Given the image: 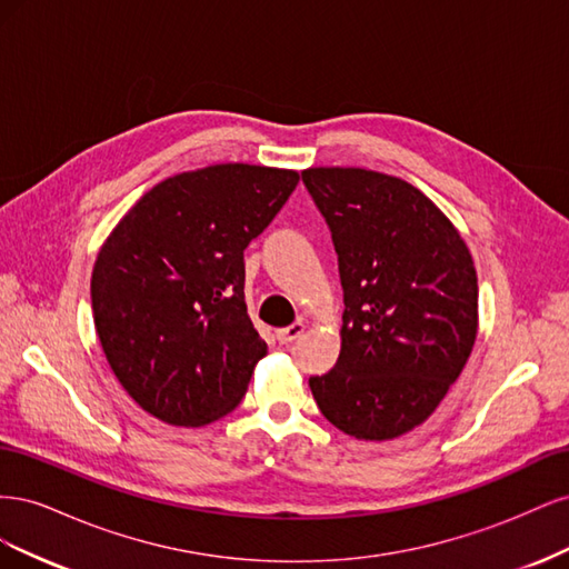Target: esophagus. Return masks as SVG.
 Segmentation results:
<instances>
[{"mask_svg":"<svg viewBox=\"0 0 569 569\" xmlns=\"http://www.w3.org/2000/svg\"><path fill=\"white\" fill-rule=\"evenodd\" d=\"M303 330H306V325L299 320V322H295V325L282 327V330L274 332V337H278V341H280V343H291V341L299 339V337L303 335Z\"/></svg>","mask_w":569,"mask_h":569,"instance_id":"1","label":"esophagus"}]
</instances>
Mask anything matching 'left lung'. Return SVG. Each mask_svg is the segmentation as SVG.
<instances>
[{
    "label": "left lung",
    "mask_w": 569,
    "mask_h": 569,
    "mask_svg": "<svg viewBox=\"0 0 569 569\" xmlns=\"http://www.w3.org/2000/svg\"><path fill=\"white\" fill-rule=\"evenodd\" d=\"M339 261L341 351L313 399L343 435L385 441L432 416L477 339V272L418 187L366 168L301 173Z\"/></svg>",
    "instance_id": "1"
}]
</instances>
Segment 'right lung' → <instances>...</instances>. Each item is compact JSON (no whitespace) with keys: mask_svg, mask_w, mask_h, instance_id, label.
I'll return each instance as SVG.
<instances>
[{"mask_svg":"<svg viewBox=\"0 0 569 569\" xmlns=\"http://www.w3.org/2000/svg\"><path fill=\"white\" fill-rule=\"evenodd\" d=\"M297 170L220 163L159 182L101 247L94 327L118 382L168 425L232 412L268 353L244 303V249L295 192Z\"/></svg>","mask_w":569,"mask_h":569,"instance_id":"1","label":"right lung"}]
</instances>
